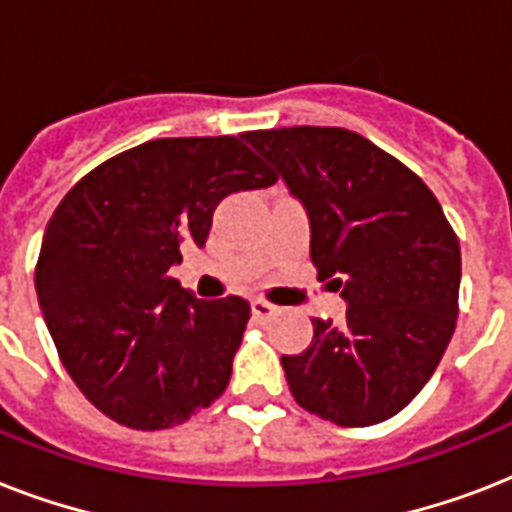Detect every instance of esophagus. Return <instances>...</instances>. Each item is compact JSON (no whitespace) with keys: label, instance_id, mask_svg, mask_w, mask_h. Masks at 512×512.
Masks as SVG:
<instances>
[{"label":"esophagus","instance_id":"1","mask_svg":"<svg viewBox=\"0 0 512 512\" xmlns=\"http://www.w3.org/2000/svg\"><path fill=\"white\" fill-rule=\"evenodd\" d=\"M252 313H255V319L268 321V319H273L276 313H279V308L268 303V300H260V297H257V300H252Z\"/></svg>","mask_w":512,"mask_h":512}]
</instances>
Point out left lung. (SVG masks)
Wrapping results in <instances>:
<instances>
[{
  "mask_svg": "<svg viewBox=\"0 0 512 512\" xmlns=\"http://www.w3.org/2000/svg\"><path fill=\"white\" fill-rule=\"evenodd\" d=\"M244 138L303 201L319 279L348 305L342 327L311 319V345L281 356L292 396L342 428L388 420L425 388L457 327V233L428 185L358 132Z\"/></svg>",
  "mask_w": 512,
  "mask_h": 512,
  "instance_id": "8db88e82",
  "label": "left lung"
}]
</instances>
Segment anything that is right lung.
<instances>
[{
    "label": "right lung",
    "instance_id": "right-lung-1",
    "mask_svg": "<svg viewBox=\"0 0 512 512\" xmlns=\"http://www.w3.org/2000/svg\"><path fill=\"white\" fill-rule=\"evenodd\" d=\"M233 138H162L116 154L63 196L34 284L58 356L92 406L132 430L180 425L223 396L249 303L172 279L228 193L276 183Z\"/></svg>",
    "mask_w": 512,
    "mask_h": 512
}]
</instances>
